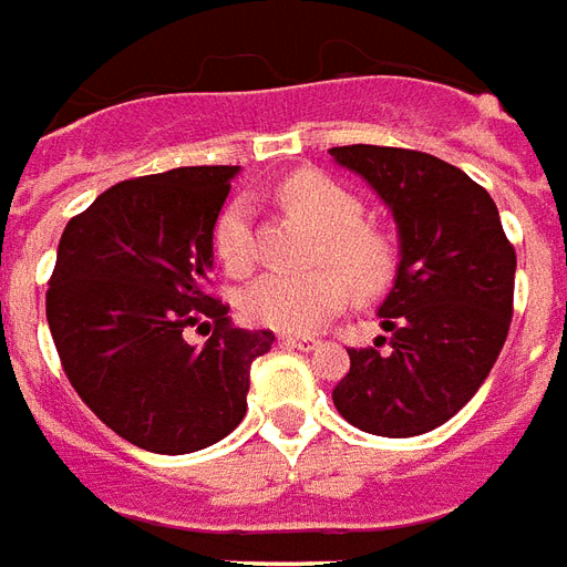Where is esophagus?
<instances>
[{"instance_id":"obj_1","label":"esophagus","mask_w":567,"mask_h":567,"mask_svg":"<svg viewBox=\"0 0 567 567\" xmlns=\"http://www.w3.org/2000/svg\"><path fill=\"white\" fill-rule=\"evenodd\" d=\"M284 347H296V349H317L319 340L317 338H308V334H284L280 338Z\"/></svg>"}]
</instances>
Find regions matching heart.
Instances as JSON below:
<instances>
[{
    "label": "heart",
    "instance_id": "b5f03b06",
    "mask_svg": "<svg viewBox=\"0 0 567 567\" xmlns=\"http://www.w3.org/2000/svg\"><path fill=\"white\" fill-rule=\"evenodd\" d=\"M280 197L296 215L326 236L322 257L343 267L361 292H380L394 275V254L391 245L377 233L361 229L359 197L347 187L317 173H299L280 187ZM215 250L229 275H245L254 262V236H250L248 199H233L220 218L215 220ZM333 266L289 275V271H268L254 280L241 296V313L254 326L287 331V334H308L319 329L326 319L347 308L352 285Z\"/></svg>",
    "mask_w": 567,
    "mask_h": 567
}]
</instances>
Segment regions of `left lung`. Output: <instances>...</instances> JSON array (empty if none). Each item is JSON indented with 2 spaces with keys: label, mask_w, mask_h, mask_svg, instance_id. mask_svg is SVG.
<instances>
[{
  "label": "left lung",
  "mask_w": 567,
  "mask_h": 567,
  "mask_svg": "<svg viewBox=\"0 0 567 567\" xmlns=\"http://www.w3.org/2000/svg\"><path fill=\"white\" fill-rule=\"evenodd\" d=\"M329 152L389 206L400 248L380 305L389 352L347 349L349 373L331 400L364 433L421 436L454 419L499 359L517 257L496 203L463 169L412 148Z\"/></svg>",
  "instance_id": "1"
}]
</instances>
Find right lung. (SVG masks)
Listing matches in <instances>:
<instances>
[{
    "instance_id": "1",
    "label": "right lung",
    "mask_w": 567,
    "mask_h": 567,
    "mask_svg": "<svg viewBox=\"0 0 567 567\" xmlns=\"http://www.w3.org/2000/svg\"><path fill=\"white\" fill-rule=\"evenodd\" d=\"M238 167L127 178L68 220L47 322L68 380L122 440L155 454L220 442L248 412L250 364L271 331L233 329L208 296L215 220ZM213 329L206 348L187 328Z\"/></svg>"
}]
</instances>
